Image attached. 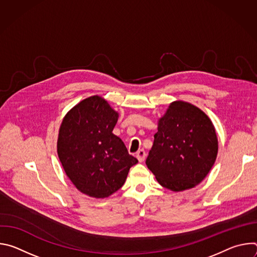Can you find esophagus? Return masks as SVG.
I'll list each match as a JSON object with an SVG mask.
<instances>
[{
    "instance_id": "34e87169",
    "label": "esophagus",
    "mask_w": 257,
    "mask_h": 257,
    "mask_svg": "<svg viewBox=\"0 0 257 257\" xmlns=\"http://www.w3.org/2000/svg\"><path fill=\"white\" fill-rule=\"evenodd\" d=\"M145 157H146V154H145L144 150H140V151H138V153L136 154V158H137V160H138L140 163L144 162Z\"/></svg>"
}]
</instances>
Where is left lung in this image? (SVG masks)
<instances>
[{
	"instance_id": "left-lung-1",
	"label": "left lung",
	"mask_w": 257,
	"mask_h": 257,
	"mask_svg": "<svg viewBox=\"0 0 257 257\" xmlns=\"http://www.w3.org/2000/svg\"><path fill=\"white\" fill-rule=\"evenodd\" d=\"M217 149L215 129L206 114L177 100L159 120L145 163L163 187L178 192L195 187L206 177Z\"/></svg>"
}]
</instances>
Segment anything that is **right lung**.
<instances>
[{"label": "right lung", "instance_id": "obj_1", "mask_svg": "<svg viewBox=\"0 0 257 257\" xmlns=\"http://www.w3.org/2000/svg\"><path fill=\"white\" fill-rule=\"evenodd\" d=\"M118 118L105 99L93 95L72 107L60 126L57 152L63 169L90 197L104 198L118 191L138 163L113 133Z\"/></svg>", "mask_w": 257, "mask_h": 257}]
</instances>
